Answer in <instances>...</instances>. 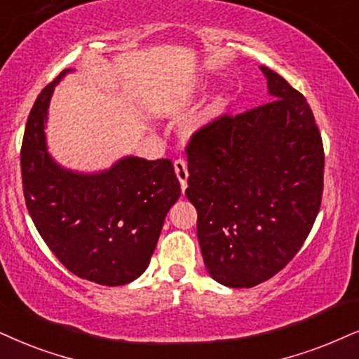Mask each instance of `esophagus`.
Here are the masks:
<instances>
[{
  "label": "esophagus",
  "mask_w": 359,
  "mask_h": 359,
  "mask_svg": "<svg viewBox=\"0 0 359 359\" xmlns=\"http://www.w3.org/2000/svg\"><path fill=\"white\" fill-rule=\"evenodd\" d=\"M174 170H175L177 179H179V182H180V189H182V192H185V189H187V179H189L187 162H185L184 158H179V161H175L174 162Z\"/></svg>",
  "instance_id": "obj_1"
}]
</instances>
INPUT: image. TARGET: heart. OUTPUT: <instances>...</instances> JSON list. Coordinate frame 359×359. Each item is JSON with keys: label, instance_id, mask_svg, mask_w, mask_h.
<instances>
[{"label": "heart", "instance_id": "1", "mask_svg": "<svg viewBox=\"0 0 359 359\" xmlns=\"http://www.w3.org/2000/svg\"><path fill=\"white\" fill-rule=\"evenodd\" d=\"M222 111H224V104H222V99L215 97L212 102H208L207 106L203 107L197 116H195L194 127H195V129H198V127L212 124L213 121L219 119Z\"/></svg>", "mask_w": 359, "mask_h": 359}]
</instances>
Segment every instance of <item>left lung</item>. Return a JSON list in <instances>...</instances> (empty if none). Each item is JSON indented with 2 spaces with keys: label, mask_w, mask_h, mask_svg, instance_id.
I'll use <instances>...</instances> for the list:
<instances>
[{
  "label": "left lung",
  "mask_w": 359,
  "mask_h": 359,
  "mask_svg": "<svg viewBox=\"0 0 359 359\" xmlns=\"http://www.w3.org/2000/svg\"><path fill=\"white\" fill-rule=\"evenodd\" d=\"M271 101L220 116L187 146L189 187L207 271L230 288L278 273L320 212L325 154L306 99L266 66Z\"/></svg>",
  "instance_id": "left-lung-1"
}]
</instances>
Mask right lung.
Here are the masks:
<instances>
[{
    "label": "right lung",
    "instance_id": "right-lung-1",
    "mask_svg": "<svg viewBox=\"0 0 359 359\" xmlns=\"http://www.w3.org/2000/svg\"><path fill=\"white\" fill-rule=\"evenodd\" d=\"M41 90L21 147L22 192L41 237L79 278L119 287L146 271L180 184L169 158L127 156L106 170L65 169L48 152L46 122L54 88Z\"/></svg>",
    "mask_w": 359,
    "mask_h": 359
}]
</instances>
